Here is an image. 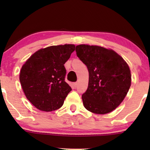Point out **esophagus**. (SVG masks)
I'll use <instances>...</instances> for the list:
<instances>
[{"label": "esophagus", "instance_id": "34e87169", "mask_svg": "<svg viewBox=\"0 0 150 150\" xmlns=\"http://www.w3.org/2000/svg\"><path fill=\"white\" fill-rule=\"evenodd\" d=\"M77 85H78V83H77V82H74V83H73V86L75 87H77Z\"/></svg>", "mask_w": 150, "mask_h": 150}]
</instances>
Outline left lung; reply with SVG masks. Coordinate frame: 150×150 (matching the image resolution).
I'll use <instances>...</instances> for the list:
<instances>
[{"label":"left lung","instance_id":"8db88e82","mask_svg":"<svg viewBox=\"0 0 150 150\" xmlns=\"http://www.w3.org/2000/svg\"><path fill=\"white\" fill-rule=\"evenodd\" d=\"M75 51L89 71L88 87L82 95L84 106L97 114L116 109L131 85L126 62L114 51L101 46L81 44Z\"/></svg>","mask_w":150,"mask_h":150}]
</instances>
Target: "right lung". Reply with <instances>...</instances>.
I'll list each match as a JSON object with an SVG mask.
<instances>
[{"mask_svg":"<svg viewBox=\"0 0 150 150\" xmlns=\"http://www.w3.org/2000/svg\"><path fill=\"white\" fill-rule=\"evenodd\" d=\"M75 48L73 44H65L42 49L22 65L20 84L27 99L38 109L52 111L63 106L72 90L65 81L64 64Z\"/></svg>","mask_w":150,"mask_h":150,"instance_id":"add662e5","label":"right lung"}]
</instances>
